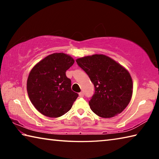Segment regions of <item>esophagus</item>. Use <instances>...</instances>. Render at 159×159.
<instances>
[{
  "label": "esophagus",
  "instance_id": "obj_1",
  "mask_svg": "<svg viewBox=\"0 0 159 159\" xmlns=\"http://www.w3.org/2000/svg\"><path fill=\"white\" fill-rule=\"evenodd\" d=\"M79 96L80 97V98H83V97H84V93H83V92L79 93Z\"/></svg>",
  "mask_w": 159,
  "mask_h": 159
}]
</instances>
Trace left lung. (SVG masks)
<instances>
[{
  "label": "left lung",
  "mask_w": 159,
  "mask_h": 159,
  "mask_svg": "<svg viewBox=\"0 0 159 159\" xmlns=\"http://www.w3.org/2000/svg\"><path fill=\"white\" fill-rule=\"evenodd\" d=\"M76 61L95 86L89 101L91 110L102 118L121 113L133 95V80L128 70L104 55L86 56Z\"/></svg>",
  "instance_id": "8db88e82"
}]
</instances>
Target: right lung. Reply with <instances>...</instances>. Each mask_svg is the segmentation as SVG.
I'll use <instances>...</instances> for the list:
<instances>
[{
  "mask_svg": "<svg viewBox=\"0 0 159 159\" xmlns=\"http://www.w3.org/2000/svg\"><path fill=\"white\" fill-rule=\"evenodd\" d=\"M74 63V59L66 54L53 53L31 70L26 83L28 95L42 114L57 118L71 109L79 95L71 90L66 71Z\"/></svg>",
  "mask_w": 159,
  "mask_h": 159,
  "instance_id": "add662e5",
  "label": "right lung"
}]
</instances>
